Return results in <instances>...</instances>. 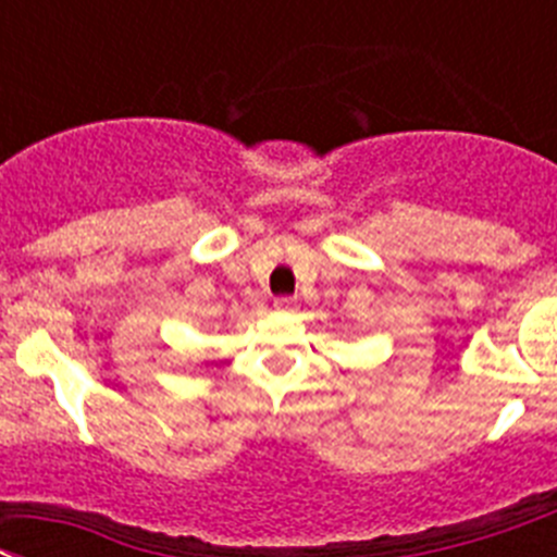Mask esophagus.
<instances>
[{
    "instance_id": "esophagus-1",
    "label": "esophagus",
    "mask_w": 557,
    "mask_h": 557,
    "mask_svg": "<svg viewBox=\"0 0 557 557\" xmlns=\"http://www.w3.org/2000/svg\"><path fill=\"white\" fill-rule=\"evenodd\" d=\"M274 308H277V310H294V308H297V299L280 297V299H274Z\"/></svg>"
}]
</instances>
